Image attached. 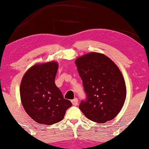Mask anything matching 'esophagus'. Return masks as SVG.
<instances>
[{
    "instance_id": "esophagus-1",
    "label": "esophagus",
    "mask_w": 149,
    "mask_h": 149,
    "mask_svg": "<svg viewBox=\"0 0 149 149\" xmlns=\"http://www.w3.org/2000/svg\"><path fill=\"white\" fill-rule=\"evenodd\" d=\"M71 102H72V104H73V106H77V105H78V99L75 98L74 100H73L72 101H71Z\"/></svg>"
}]
</instances>
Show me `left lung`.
<instances>
[{"label": "left lung", "mask_w": 149, "mask_h": 149, "mask_svg": "<svg viewBox=\"0 0 149 149\" xmlns=\"http://www.w3.org/2000/svg\"><path fill=\"white\" fill-rule=\"evenodd\" d=\"M86 100L79 109L90 120L104 123L120 111L126 98L125 83L115 63L103 54L90 52L77 58Z\"/></svg>", "instance_id": "left-lung-1"}]
</instances>
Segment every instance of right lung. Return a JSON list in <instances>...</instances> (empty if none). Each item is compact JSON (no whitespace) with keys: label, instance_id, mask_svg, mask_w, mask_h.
<instances>
[{"label":"right lung","instance_id":"obj_1","mask_svg":"<svg viewBox=\"0 0 149 149\" xmlns=\"http://www.w3.org/2000/svg\"><path fill=\"white\" fill-rule=\"evenodd\" d=\"M58 63L37 64L22 78L20 97L25 111L33 120L42 125H52L64 118L66 110L72 106L65 100L54 83Z\"/></svg>","mask_w":149,"mask_h":149}]
</instances>
